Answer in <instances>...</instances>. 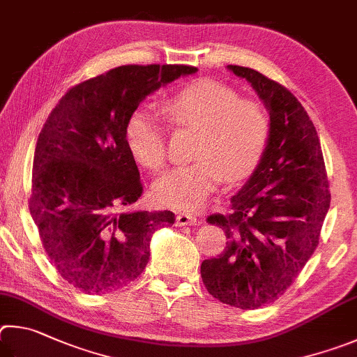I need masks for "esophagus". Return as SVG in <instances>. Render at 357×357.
<instances>
[{
	"label": "esophagus",
	"mask_w": 357,
	"mask_h": 357,
	"mask_svg": "<svg viewBox=\"0 0 357 357\" xmlns=\"http://www.w3.org/2000/svg\"><path fill=\"white\" fill-rule=\"evenodd\" d=\"M175 224H177L178 227H182V226H196L197 218L190 215V213H178L177 218H175Z\"/></svg>",
	"instance_id": "esophagus-1"
}]
</instances>
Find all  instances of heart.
<instances>
[{
  "mask_svg": "<svg viewBox=\"0 0 357 357\" xmlns=\"http://www.w3.org/2000/svg\"><path fill=\"white\" fill-rule=\"evenodd\" d=\"M175 127L197 130L190 165L174 167L156 180L153 196L165 207L196 210L224 180L248 177L264 156L270 139V117L254 100L220 81L202 78L186 84L166 102ZM133 158L149 171L166 162V135L160 116L137 108L125 127Z\"/></svg>",
  "mask_w": 357,
  "mask_h": 357,
  "instance_id": "obj_1",
  "label": "heart"
}]
</instances>
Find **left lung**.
Returning a JSON list of instances; mask_svg holds the SVG:
<instances>
[{
	"label": "left lung",
	"instance_id": "obj_1",
	"mask_svg": "<svg viewBox=\"0 0 357 357\" xmlns=\"http://www.w3.org/2000/svg\"><path fill=\"white\" fill-rule=\"evenodd\" d=\"M248 79L270 114V139L229 215L207 221L227 236L221 255L204 260L201 276L211 296L243 310L284 295L318 246L331 192L314 122L298 98L249 67L227 66Z\"/></svg>",
	"mask_w": 357,
	"mask_h": 357
}]
</instances>
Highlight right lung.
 <instances>
[{
	"mask_svg": "<svg viewBox=\"0 0 357 357\" xmlns=\"http://www.w3.org/2000/svg\"><path fill=\"white\" fill-rule=\"evenodd\" d=\"M191 66H121L68 89L37 137L29 211L62 278L87 295L139 276L172 211L128 210L142 195L125 127L149 93Z\"/></svg>",
	"mask_w": 357,
	"mask_h": 357,
	"instance_id": "add662e5",
	"label": "right lung"
}]
</instances>
